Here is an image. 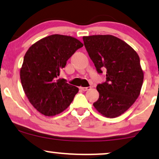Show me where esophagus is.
<instances>
[{
	"instance_id": "1",
	"label": "esophagus",
	"mask_w": 159,
	"mask_h": 159,
	"mask_svg": "<svg viewBox=\"0 0 159 159\" xmlns=\"http://www.w3.org/2000/svg\"><path fill=\"white\" fill-rule=\"evenodd\" d=\"M80 89H81V90L83 91H87V90H90L91 89L90 87H80Z\"/></svg>"
}]
</instances>
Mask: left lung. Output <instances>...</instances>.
Returning <instances> with one entry per match:
<instances>
[{"label": "left lung", "instance_id": "1", "mask_svg": "<svg viewBox=\"0 0 159 159\" xmlns=\"http://www.w3.org/2000/svg\"><path fill=\"white\" fill-rule=\"evenodd\" d=\"M83 40L98 73L106 69V81L96 87L99 97L93 106L106 117H116L140 95L143 72L139 56L130 45L114 36H84Z\"/></svg>", "mask_w": 159, "mask_h": 159}]
</instances>
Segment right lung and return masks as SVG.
Returning <instances> with one entry per match:
<instances>
[{"label": "right lung", "instance_id": "1", "mask_svg": "<svg viewBox=\"0 0 159 159\" xmlns=\"http://www.w3.org/2000/svg\"><path fill=\"white\" fill-rule=\"evenodd\" d=\"M83 44L75 38L54 34L29 48L24 57L20 78L31 105L45 116L63 112L73 101L78 87L58 79L60 71Z\"/></svg>", "mask_w": 159, "mask_h": 159}]
</instances>
